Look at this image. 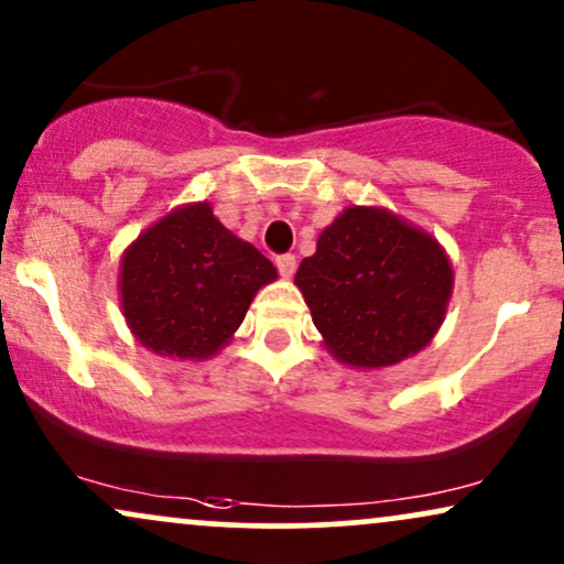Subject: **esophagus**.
<instances>
[{
  "label": "esophagus",
  "mask_w": 564,
  "mask_h": 564,
  "mask_svg": "<svg viewBox=\"0 0 564 564\" xmlns=\"http://www.w3.org/2000/svg\"><path fill=\"white\" fill-rule=\"evenodd\" d=\"M276 269H280V274L284 280H290V276L295 274V256L284 253V256H276Z\"/></svg>",
  "instance_id": "34e87169"
}]
</instances>
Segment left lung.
<instances>
[{"mask_svg": "<svg viewBox=\"0 0 564 564\" xmlns=\"http://www.w3.org/2000/svg\"><path fill=\"white\" fill-rule=\"evenodd\" d=\"M295 288L337 361L386 369L438 335L454 269L430 231L382 205H348L301 261Z\"/></svg>", "mask_w": 564, "mask_h": 564, "instance_id": "8db88e82", "label": "left lung"}]
</instances>
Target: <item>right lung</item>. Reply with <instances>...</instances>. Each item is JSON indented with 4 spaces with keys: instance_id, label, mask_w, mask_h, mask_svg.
Here are the masks:
<instances>
[{
    "instance_id": "add662e5",
    "label": "right lung",
    "mask_w": 564,
    "mask_h": 564,
    "mask_svg": "<svg viewBox=\"0 0 564 564\" xmlns=\"http://www.w3.org/2000/svg\"><path fill=\"white\" fill-rule=\"evenodd\" d=\"M274 263L214 216L184 203L158 218L121 256V311L139 346L182 361H205L229 346Z\"/></svg>"
}]
</instances>
